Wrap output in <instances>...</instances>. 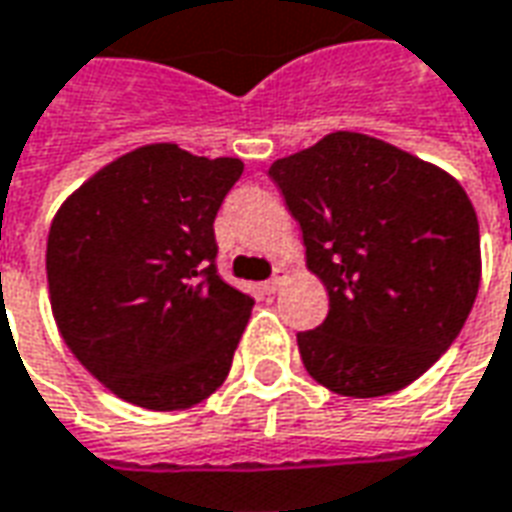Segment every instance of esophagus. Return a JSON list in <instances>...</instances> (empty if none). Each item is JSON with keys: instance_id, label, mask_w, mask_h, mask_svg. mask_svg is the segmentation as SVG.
<instances>
[{"instance_id": "esophagus-1", "label": "esophagus", "mask_w": 512, "mask_h": 512, "mask_svg": "<svg viewBox=\"0 0 512 512\" xmlns=\"http://www.w3.org/2000/svg\"><path fill=\"white\" fill-rule=\"evenodd\" d=\"M285 282H288V268H277V271H274V277H271V280L268 282H263V291L266 293H277L282 288V285H285Z\"/></svg>"}]
</instances>
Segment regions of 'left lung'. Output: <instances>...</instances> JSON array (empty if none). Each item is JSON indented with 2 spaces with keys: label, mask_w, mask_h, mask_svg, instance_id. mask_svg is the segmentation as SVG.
<instances>
[{
  "label": "left lung",
  "mask_w": 512,
  "mask_h": 512,
  "mask_svg": "<svg viewBox=\"0 0 512 512\" xmlns=\"http://www.w3.org/2000/svg\"><path fill=\"white\" fill-rule=\"evenodd\" d=\"M330 296L299 332L307 374L352 399L416 382L452 346L482 277L480 224L463 185L399 146L338 130L271 163Z\"/></svg>",
  "instance_id": "8db88e82"
}]
</instances>
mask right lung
<instances>
[{"label":"right lung","instance_id":"obj_1","mask_svg":"<svg viewBox=\"0 0 512 512\" xmlns=\"http://www.w3.org/2000/svg\"><path fill=\"white\" fill-rule=\"evenodd\" d=\"M241 171V157L146 144L57 207L46 238L57 332L130 405L185 410L230 374L255 302L216 274L213 219Z\"/></svg>","mask_w":512,"mask_h":512}]
</instances>
